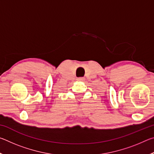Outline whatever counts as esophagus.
<instances>
[{
    "instance_id": "34e87169",
    "label": "esophagus",
    "mask_w": 154,
    "mask_h": 154,
    "mask_svg": "<svg viewBox=\"0 0 154 154\" xmlns=\"http://www.w3.org/2000/svg\"><path fill=\"white\" fill-rule=\"evenodd\" d=\"M84 79V77H78L77 79V81H83Z\"/></svg>"
}]
</instances>
